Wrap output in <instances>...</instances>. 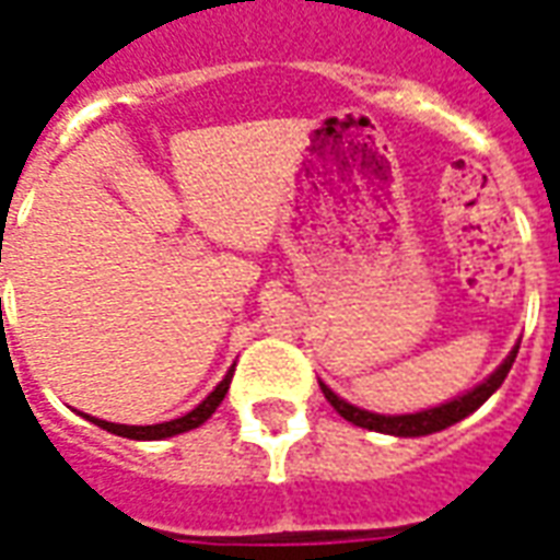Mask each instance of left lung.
<instances>
[{"mask_svg": "<svg viewBox=\"0 0 560 560\" xmlns=\"http://www.w3.org/2000/svg\"><path fill=\"white\" fill-rule=\"evenodd\" d=\"M516 353H518V348H513V351H510V357H506L504 363L494 369L492 375L482 381L480 387H474L470 393H465V396H458V399L446 401V405H441V408H429V411H420V413H401V417L369 413V411H363V408H353V405H348L345 399H339V396H336V393H332L327 384H320V389H324V396H327L329 405H332V408H336V411H339L345 420L353 422V425H363V429H372V432L399 434V438H420V434L441 432V429H446V425L465 420L468 413L477 411L482 401L489 399L494 389L504 384L506 372H510V369H513V363H516Z\"/></svg>", "mask_w": 560, "mask_h": 560, "instance_id": "left-lung-1", "label": "left lung"}]
</instances>
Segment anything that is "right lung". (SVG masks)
<instances>
[{"instance_id": "right-lung-1", "label": "right lung", "mask_w": 560, "mask_h": 560, "mask_svg": "<svg viewBox=\"0 0 560 560\" xmlns=\"http://www.w3.org/2000/svg\"><path fill=\"white\" fill-rule=\"evenodd\" d=\"M231 377H233V369L224 375L219 387L209 393L207 399L197 405L195 411H188L185 417L179 420H171V422H155V425H119V422H107V420H95V417H86L90 422L95 425H102L107 429L110 434H119V438H131V441H161V438H173V434H183L188 429H197L200 422H207L215 408L221 405V399L228 396V389H231Z\"/></svg>"}]
</instances>
